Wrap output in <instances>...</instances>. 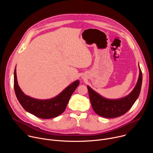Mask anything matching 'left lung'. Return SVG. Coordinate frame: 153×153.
<instances>
[{"label": "left lung", "instance_id": "8db88e82", "mask_svg": "<svg viewBox=\"0 0 153 153\" xmlns=\"http://www.w3.org/2000/svg\"><path fill=\"white\" fill-rule=\"evenodd\" d=\"M142 82V73L140 70L139 79L133 91L126 97L117 100L105 99L88 86L87 88L93 110L97 114L105 118H115L123 115L129 110L138 98Z\"/></svg>", "mask_w": 153, "mask_h": 153}]
</instances>
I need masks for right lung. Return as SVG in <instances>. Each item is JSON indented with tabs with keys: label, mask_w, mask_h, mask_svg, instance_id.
Returning <instances> with one entry per match:
<instances>
[{
	"label": "right lung",
	"mask_w": 153,
	"mask_h": 153,
	"mask_svg": "<svg viewBox=\"0 0 153 153\" xmlns=\"http://www.w3.org/2000/svg\"><path fill=\"white\" fill-rule=\"evenodd\" d=\"M79 83V80L75 81L51 99L38 100L26 96L22 91L17 80L16 69L14 70V88L17 100L27 111L41 119H51L63 113Z\"/></svg>",
	"instance_id": "add662e5"
}]
</instances>
